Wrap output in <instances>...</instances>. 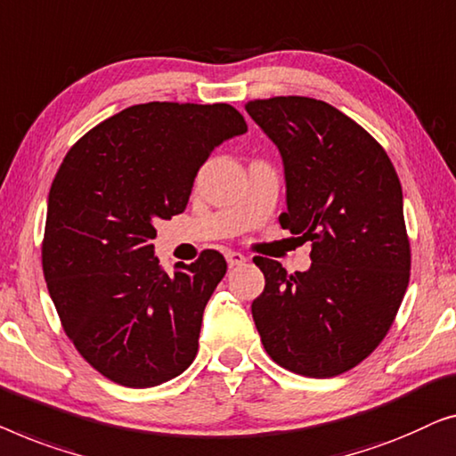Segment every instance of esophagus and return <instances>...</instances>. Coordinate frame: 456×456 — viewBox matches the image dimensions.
<instances>
[{"label":"esophagus","mask_w":456,"mask_h":456,"mask_svg":"<svg viewBox=\"0 0 456 456\" xmlns=\"http://www.w3.org/2000/svg\"><path fill=\"white\" fill-rule=\"evenodd\" d=\"M225 258H227V265H229L231 268H233V266H241L243 262H246V256H243L241 252H227Z\"/></svg>","instance_id":"34e87169"}]
</instances>
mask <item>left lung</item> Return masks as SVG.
<instances>
[{
    "instance_id": "8db88e82",
    "label": "left lung",
    "mask_w": 456,
    "mask_h": 456,
    "mask_svg": "<svg viewBox=\"0 0 456 456\" xmlns=\"http://www.w3.org/2000/svg\"><path fill=\"white\" fill-rule=\"evenodd\" d=\"M283 157V229L312 241V266L287 274L256 256L266 285L252 316L281 368L332 378L363 362L395 322L411 248L399 175L380 144L329 102L310 97L246 105Z\"/></svg>"
}]
</instances>
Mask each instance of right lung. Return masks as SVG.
Masks as SVG:
<instances>
[{"instance_id": "obj_1", "label": "right lung", "mask_w": 456, "mask_h": 456, "mask_svg": "<svg viewBox=\"0 0 456 456\" xmlns=\"http://www.w3.org/2000/svg\"><path fill=\"white\" fill-rule=\"evenodd\" d=\"M246 132L227 102H144L94 126L57 169L43 274L69 341L109 380L159 387L194 362L227 262L204 249L167 274L155 221L183 213L210 152Z\"/></svg>"}]
</instances>
